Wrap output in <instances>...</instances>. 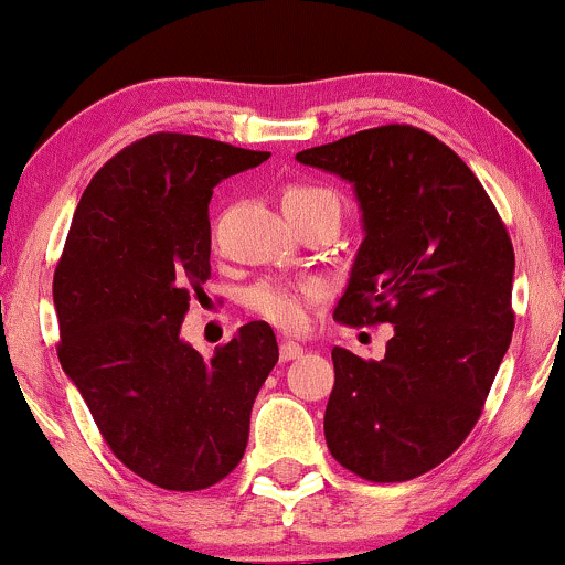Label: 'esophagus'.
Instances as JSON below:
<instances>
[{
  "label": "esophagus",
  "mask_w": 565,
  "mask_h": 565,
  "mask_svg": "<svg viewBox=\"0 0 565 565\" xmlns=\"http://www.w3.org/2000/svg\"><path fill=\"white\" fill-rule=\"evenodd\" d=\"M300 355H302V348L297 345V342H281V348H278V359H281L284 364H287V361L300 359Z\"/></svg>",
  "instance_id": "34e87169"
}]
</instances>
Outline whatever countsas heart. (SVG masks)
I'll list each match as a JSON object with an SVG mask.
<instances>
[{
    "label": "heart",
    "instance_id": "heart-1",
    "mask_svg": "<svg viewBox=\"0 0 565 565\" xmlns=\"http://www.w3.org/2000/svg\"><path fill=\"white\" fill-rule=\"evenodd\" d=\"M281 204L284 212H300L310 210V206H329V210L340 212L337 196L323 185H291L284 191ZM323 295H327V289L316 278H300V281L263 278L246 289L244 305L274 327L295 332L308 319V305L319 302Z\"/></svg>",
    "mask_w": 565,
    "mask_h": 565
}]
</instances>
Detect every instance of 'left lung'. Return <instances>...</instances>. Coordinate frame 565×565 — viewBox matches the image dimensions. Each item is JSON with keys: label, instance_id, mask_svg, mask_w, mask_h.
<instances>
[{"label": "left lung", "instance_id": "obj_1", "mask_svg": "<svg viewBox=\"0 0 565 565\" xmlns=\"http://www.w3.org/2000/svg\"><path fill=\"white\" fill-rule=\"evenodd\" d=\"M297 161L353 185L361 210L334 319L393 323L385 359L332 350L327 446L366 481H408L468 438L510 348L508 228L470 167L417 127L364 129Z\"/></svg>", "mask_w": 565, "mask_h": 565}]
</instances>
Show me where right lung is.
<instances>
[{
  "label": "right lung",
  "instance_id": "add662e5",
  "mask_svg": "<svg viewBox=\"0 0 565 565\" xmlns=\"http://www.w3.org/2000/svg\"><path fill=\"white\" fill-rule=\"evenodd\" d=\"M268 157L199 135L132 142L89 180L57 263L63 372L116 457L161 489H206L242 462L278 361L265 321L212 355L180 337L210 278L212 188Z\"/></svg>",
  "mask_w": 565,
  "mask_h": 565
}]
</instances>
